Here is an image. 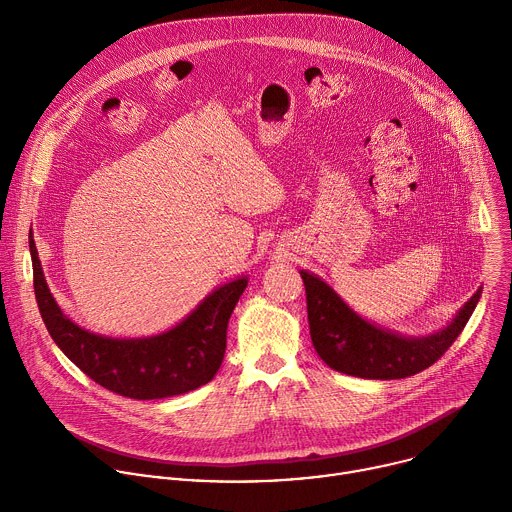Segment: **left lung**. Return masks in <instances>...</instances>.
I'll return each instance as SVG.
<instances>
[{"label": "left lung", "instance_id": "obj_1", "mask_svg": "<svg viewBox=\"0 0 512 512\" xmlns=\"http://www.w3.org/2000/svg\"><path fill=\"white\" fill-rule=\"evenodd\" d=\"M300 275L306 285L310 336L318 356L330 369L360 379H405L431 367L460 336L482 296L478 289L440 332L411 338L360 318L318 275L304 269Z\"/></svg>", "mask_w": 512, "mask_h": 512}]
</instances>
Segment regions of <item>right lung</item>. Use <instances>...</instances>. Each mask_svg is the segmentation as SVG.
<instances>
[{"label":"right lung","instance_id":"obj_1","mask_svg":"<svg viewBox=\"0 0 512 512\" xmlns=\"http://www.w3.org/2000/svg\"><path fill=\"white\" fill-rule=\"evenodd\" d=\"M34 294L56 346L101 387L129 399H164L194 391L221 369L229 318L247 277L216 287L198 308L168 332L148 338H111L72 322L56 304L32 247Z\"/></svg>","mask_w":512,"mask_h":512}]
</instances>
